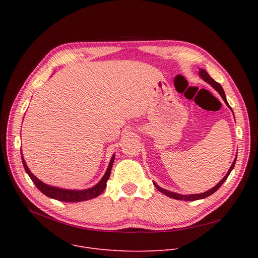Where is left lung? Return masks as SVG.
<instances>
[{
    "instance_id": "1",
    "label": "left lung",
    "mask_w": 258,
    "mask_h": 258,
    "mask_svg": "<svg viewBox=\"0 0 258 258\" xmlns=\"http://www.w3.org/2000/svg\"><path fill=\"white\" fill-rule=\"evenodd\" d=\"M199 75L201 76V78H202L203 80H205L206 83H208L209 85H211L216 91L219 92V94L222 96V98H223V100L225 101V103L230 107V105H229V103H228V101H227V99H226V95H225V92H224L222 86H221L219 83H216V81H215L214 79H212V78L210 77V75H209L204 69H200ZM230 108H231V107H230ZM231 110H232V108H231ZM235 162H236V157H235V159H234V161H233V163H232L231 167L229 168V170H228V172H227V174L225 175V177H224L218 184H216L214 187H212L211 189H209L208 191L203 192V194H198V195H180V194H175V192L166 190V189L161 188V187L158 186L156 183H154V185H155V187L158 189V190H159L161 194H164L165 196H167V197H169V198H171V199H174V200H180V201H196V200L205 199V198L211 196L212 194H214V192H215L216 190H218V189L224 184V182H225V181L227 180V178L229 177L230 172H231L232 169L234 168Z\"/></svg>"
}]
</instances>
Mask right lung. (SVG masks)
<instances>
[{"instance_id":"right-lung-1","label":"right lung","mask_w":258,"mask_h":258,"mask_svg":"<svg viewBox=\"0 0 258 258\" xmlns=\"http://www.w3.org/2000/svg\"><path fill=\"white\" fill-rule=\"evenodd\" d=\"M23 155V154H21ZM114 159H115V155H113L110 164H108V167L104 173V175L102 177V179L91 188L89 189H84V190H71V189H62V188H58V187H53L50 185H47L45 183H43L40 180H38L35 175L30 171V169L27 166L26 162L24 160V158L22 157V162H23V166L26 170V172L28 173V175L30 177V179L32 180V182L35 184V186L42 191L45 196L57 200V201H61V202H70V203H75V202H83V201H88L91 199H94L98 197L99 195H101V192L104 190L106 187V182L110 178L111 174V170H112V166L114 163Z\"/></svg>"}]
</instances>
